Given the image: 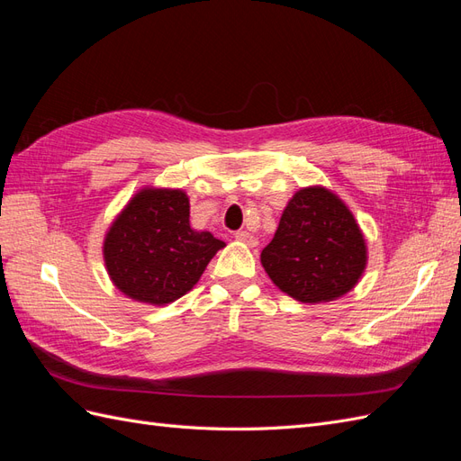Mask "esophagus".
Returning <instances> with one entry per match:
<instances>
[{"label": "esophagus", "mask_w": 461, "mask_h": 461, "mask_svg": "<svg viewBox=\"0 0 461 461\" xmlns=\"http://www.w3.org/2000/svg\"><path fill=\"white\" fill-rule=\"evenodd\" d=\"M234 239L239 240V242H242V244H246V246H249V248H256V246H258V239H256V236H252V234L246 232V230H239V232H236Z\"/></svg>", "instance_id": "esophagus-1"}]
</instances>
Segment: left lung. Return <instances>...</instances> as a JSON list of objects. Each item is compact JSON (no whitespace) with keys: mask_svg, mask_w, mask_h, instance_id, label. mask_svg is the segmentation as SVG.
<instances>
[{"mask_svg":"<svg viewBox=\"0 0 461 461\" xmlns=\"http://www.w3.org/2000/svg\"><path fill=\"white\" fill-rule=\"evenodd\" d=\"M261 265L273 285L302 303L342 298L367 267V244L354 213L327 186L292 196Z\"/></svg>","mask_w":461,"mask_h":461,"instance_id":"left-lung-1","label":"left lung"}]
</instances>
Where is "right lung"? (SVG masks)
I'll use <instances>...</instances> for the list:
<instances>
[{
	"label": "right lung",
	"mask_w": 461,
	"mask_h": 461,
	"mask_svg": "<svg viewBox=\"0 0 461 461\" xmlns=\"http://www.w3.org/2000/svg\"><path fill=\"white\" fill-rule=\"evenodd\" d=\"M227 244L190 227V200L180 188L144 186L111 222L104 261L124 296L167 305L196 286L207 263Z\"/></svg>",
	"instance_id": "obj_1"
}]
</instances>
